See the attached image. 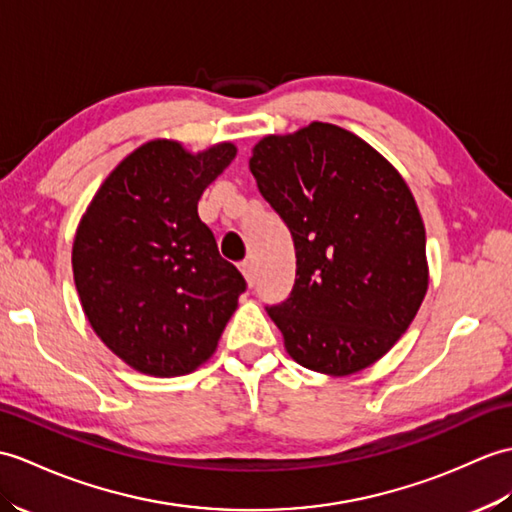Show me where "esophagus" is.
I'll list each match as a JSON object with an SVG mask.
<instances>
[{
    "mask_svg": "<svg viewBox=\"0 0 512 512\" xmlns=\"http://www.w3.org/2000/svg\"><path fill=\"white\" fill-rule=\"evenodd\" d=\"M240 270H242V275H244V279H246V283L251 285H255V279H257V275H255V266H253V261H242L240 264Z\"/></svg>",
    "mask_w": 512,
    "mask_h": 512,
    "instance_id": "34e87169",
    "label": "esophagus"
}]
</instances>
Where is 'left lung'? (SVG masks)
Returning a JSON list of instances; mask_svg holds the SVG:
<instances>
[{
	"label": "left lung",
	"instance_id": "obj_1",
	"mask_svg": "<svg viewBox=\"0 0 512 512\" xmlns=\"http://www.w3.org/2000/svg\"><path fill=\"white\" fill-rule=\"evenodd\" d=\"M292 233V292L266 312L301 366L349 375L390 351L427 292L425 229L399 172L349 130L314 122L248 159Z\"/></svg>",
	"mask_w": 512,
	"mask_h": 512
}]
</instances>
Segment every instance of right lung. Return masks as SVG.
Instances as JSON below:
<instances>
[{"label": "right lung", "instance_id": "right-lung-1", "mask_svg": "<svg viewBox=\"0 0 512 512\" xmlns=\"http://www.w3.org/2000/svg\"><path fill=\"white\" fill-rule=\"evenodd\" d=\"M235 152L218 144L189 154L176 141H148L82 216L71 253L82 310L106 347L141 373L174 377L207 362L246 290L198 218L202 192Z\"/></svg>", "mask_w": 512, "mask_h": 512}]
</instances>
